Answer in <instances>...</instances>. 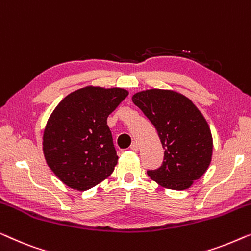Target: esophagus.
<instances>
[{"label": "esophagus", "instance_id": "obj_1", "mask_svg": "<svg viewBox=\"0 0 251 251\" xmlns=\"http://www.w3.org/2000/svg\"><path fill=\"white\" fill-rule=\"evenodd\" d=\"M130 150H133V151H139V144H137L136 142H133L132 146H130Z\"/></svg>", "mask_w": 251, "mask_h": 251}]
</instances>
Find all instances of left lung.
I'll list each match as a JSON object with an SVG mask.
<instances>
[{
    "label": "left lung",
    "instance_id": "left-lung-1",
    "mask_svg": "<svg viewBox=\"0 0 251 251\" xmlns=\"http://www.w3.org/2000/svg\"><path fill=\"white\" fill-rule=\"evenodd\" d=\"M132 100L156 127L165 149L162 165L148 175L162 188L189 189L206 173L213 156V136L203 115L189 98L172 90L141 91Z\"/></svg>",
    "mask_w": 251,
    "mask_h": 251
}]
</instances>
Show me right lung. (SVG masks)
Instances as JSON below:
<instances>
[{
	"instance_id": "add662e5",
	"label": "right lung",
	"mask_w": 251,
	"mask_h": 251,
	"mask_svg": "<svg viewBox=\"0 0 251 251\" xmlns=\"http://www.w3.org/2000/svg\"><path fill=\"white\" fill-rule=\"evenodd\" d=\"M127 95L119 87L85 86L56 105L44 128L43 153L63 184L86 191L111 175L118 156L107 118Z\"/></svg>"
}]
</instances>
